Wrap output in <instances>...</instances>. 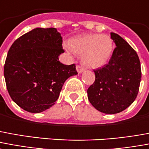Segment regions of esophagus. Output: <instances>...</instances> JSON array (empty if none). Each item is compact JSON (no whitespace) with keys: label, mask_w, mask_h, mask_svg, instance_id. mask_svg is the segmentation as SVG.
<instances>
[{"label":"esophagus","mask_w":149,"mask_h":149,"mask_svg":"<svg viewBox=\"0 0 149 149\" xmlns=\"http://www.w3.org/2000/svg\"><path fill=\"white\" fill-rule=\"evenodd\" d=\"M77 70L78 73H81V72H83L85 70V69H84V67H82V66L77 65Z\"/></svg>","instance_id":"34e87169"}]
</instances>
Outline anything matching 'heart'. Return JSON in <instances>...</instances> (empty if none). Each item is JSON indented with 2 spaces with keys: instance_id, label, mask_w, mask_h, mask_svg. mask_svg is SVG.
Masks as SVG:
<instances>
[{
  "instance_id": "b5f03b06",
  "label": "heart",
  "mask_w": 149,
  "mask_h": 149,
  "mask_svg": "<svg viewBox=\"0 0 149 149\" xmlns=\"http://www.w3.org/2000/svg\"><path fill=\"white\" fill-rule=\"evenodd\" d=\"M65 47L72 54L82 55V62L86 66L97 69L108 61L114 50V42L108 35L85 34L71 38Z\"/></svg>"
}]
</instances>
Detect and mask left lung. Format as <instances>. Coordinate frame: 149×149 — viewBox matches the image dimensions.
Masks as SVG:
<instances>
[{"mask_svg":"<svg viewBox=\"0 0 149 149\" xmlns=\"http://www.w3.org/2000/svg\"><path fill=\"white\" fill-rule=\"evenodd\" d=\"M116 45L107 65L95 69V80L88 89L89 102L105 114H117L136 100L141 80L138 55L127 42L111 32Z\"/></svg>","mask_w":149,"mask_h":149,"instance_id":"8db88e82","label":"left lung"}]
</instances>
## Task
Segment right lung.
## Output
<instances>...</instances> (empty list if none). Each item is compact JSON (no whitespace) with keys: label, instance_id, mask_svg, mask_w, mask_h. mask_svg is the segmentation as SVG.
I'll use <instances>...</instances> for the list:
<instances>
[{"label":"right lung","instance_id":"obj_1","mask_svg":"<svg viewBox=\"0 0 149 149\" xmlns=\"http://www.w3.org/2000/svg\"><path fill=\"white\" fill-rule=\"evenodd\" d=\"M64 52L61 35L54 27H37L13 42L4 76L10 96L19 107L40 113L54 104L65 81L77 74L74 64L59 61Z\"/></svg>","mask_w":149,"mask_h":149}]
</instances>
